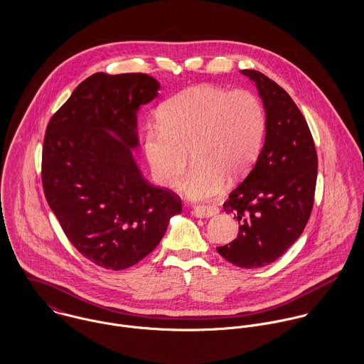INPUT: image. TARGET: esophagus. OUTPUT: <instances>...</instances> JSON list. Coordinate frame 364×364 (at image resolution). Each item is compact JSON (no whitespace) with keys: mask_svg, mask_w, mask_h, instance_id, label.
I'll return each instance as SVG.
<instances>
[{"mask_svg":"<svg viewBox=\"0 0 364 364\" xmlns=\"http://www.w3.org/2000/svg\"><path fill=\"white\" fill-rule=\"evenodd\" d=\"M217 213H218V208H215V206H206V205H203V206H195L193 208V214L196 217H200V218L213 217Z\"/></svg>","mask_w":364,"mask_h":364,"instance_id":"34e87169","label":"esophagus"}]
</instances>
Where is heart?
Here are the masks:
<instances>
[{"label": "heart", "mask_w": 364, "mask_h": 364, "mask_svg": "<svg viewBox=\"0 0 364 364\" xmlns=\"http://www.w3.org/2000/svg\"><path fill=\"white\" fill-rule=\"evenodd\" d=\"M266 132L259 98L247 90L228 91L215 85H193L166 100L158 112V126L144 133V156L158 183L175 188L188 164L193 166L182 182L195 200L217 195L224 179H242L255 165Z\"/></svg>", "instance_id": "obj_1"}]
</instances>
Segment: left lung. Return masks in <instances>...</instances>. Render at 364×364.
<instances>
[{"label":"left lung","instance_id":"8db88e82","mask_svg":"<svg viewBox=\"0 0 364 364\" xmlns=\"http://www.w3.org/2000/svg\"><path fill=\"white\" fill-rule=\"evenodd\" d=\"M259 92L266 136L248 176L230 193L224 211L234 214L240 232L217 252L244 269L280 258L303 234L311 215L318 158L310 127L291 97L255 70H242Z\"/></svg>","mask_w":364,"mask_h":364}]
</instances>
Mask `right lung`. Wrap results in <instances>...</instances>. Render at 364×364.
Segmentation results:
<instances>
[{
    "label": "right lung",
    "mask_w": 364,
    "mask_h": 364,
    "mask_svg": "<svg viewBox=\"0 0 364 364\" xmlns=\"http://www.w3.org/2000/svg\"><path fill=\"white\" fill-rule=\"evenodd\" d=\"M158 90L147 74L97 73L74 90L46 129V200L77 251L105 269L146 258L169 218L182 211L181 198L150 185L132 154L139 146L137 109Z\"/></svg>",
    "instance_id": "add662e5"
}]
</instances>
